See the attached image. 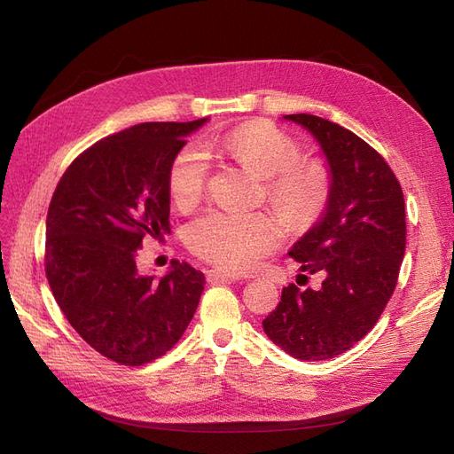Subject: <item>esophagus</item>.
<instances>
[{"instance_id": "34e87169", "label": "esophagus", "mask_w": 454, "mask_h": 454, "mask_svg": "<svg viewBox=\"0 0 454 454\" xmlns=\"http://www.w3.org/2000/svg\"><path fill=\"white\" fill-rule=\"evenodd\" d=\"M206 280L208 282H235V280H240V277L239 274H231L225 270L212 269V270H206Z\"/></svg>"}]
</instances>
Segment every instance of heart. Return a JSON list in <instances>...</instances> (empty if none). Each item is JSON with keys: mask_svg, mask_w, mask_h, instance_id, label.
I'll return each instance as SVG.
<instances>
[{"mask_svg": "<svg viewBox=\"0 0 454 454\" xmlns=\"http://www.w3.org/2000/svg\"><path fill=\"white\" fill-rule=\"evenodd\" d=\"M246 170L267 177V197L292 229H307L320 217L329 199V174L318 160H299L301 149L290 134L267 121L239 125L222 138L208 140ZM208 160L195 145H184L168 167L172 202L189 210L208 184ZM282 223L267 212H210L189 227V248L208 263L244 272L254 269L280 242Z\"/></svg>", "mask_w": 454, "mask_h": 454, "instance_id": "obj_1", "label": "heart"}]
</instances>
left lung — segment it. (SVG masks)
Segmentation results:
<instances>
[{
	"mask_svg": "<svg viewBox=\"0 0 454 454\" xmlns=\"http://www.w3.org/2000/svg\"><path fill=\"white\" fill-rule=\"evenodd\" d=\"M284 119L309 130L327 160L325 210L287 252L324 282L286 286L263 329L294 358L318 362L364 339L390 301L405 255V202L387 160L354 132L309 114Z\"/></svg>",
	"mask_w": 454,
	"mask_h": 454,
	"instance_id": "1",
	"label": "left lung"
}]
</instances>
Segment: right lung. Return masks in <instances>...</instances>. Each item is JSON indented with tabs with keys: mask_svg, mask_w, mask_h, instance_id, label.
I'll return each instance as SVG.
<instances>
[{
	"mask_svg": "<svg viewBox=\"0 0 454 454\" xmlns=\"http://www.w3.org/2000/svg\"><path fill=\"white\" fill-rule=\"evenodd\" d=\"M208 117L142 122L96 142L54 189L47 214L45 272L67 322L121 365L167 354L199 307L204 274L180 261L145 277L136 255L145 237L170 232L168 167Z\"/></svg>",
	"mask_w": 454,
	"mask_h": 454,
	"instance_id": "obj_1",
	"label": "right lung"
}]
</instances>
